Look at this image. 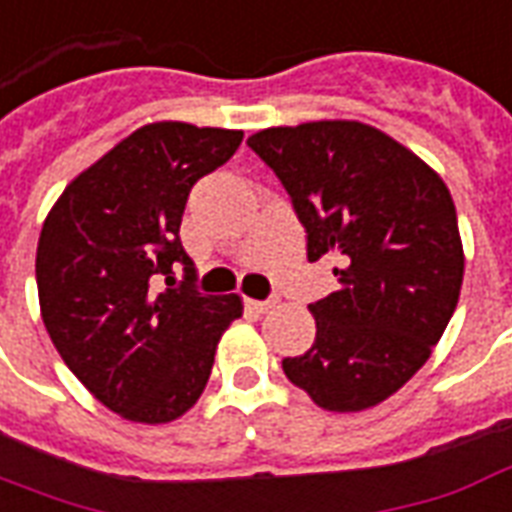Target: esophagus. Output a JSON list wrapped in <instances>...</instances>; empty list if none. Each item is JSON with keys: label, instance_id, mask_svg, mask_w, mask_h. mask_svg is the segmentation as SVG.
<instances>
[{"label": "esophagus", "instance_id": "34e87169", "mask_svg": "<svg viewBox=\"0 0 512 512\" xmlns=\"http://www.w3.org/2000/svg\"><path fill=\"white\" fill-rule=\"evenodd\" d=\"M246 304L252 306V309H255L257 314H266V312H271V309H274V306H276V298H268V301H246Z\"/></svg>", "mask_w": 512, "mask_h": 512}]
</instances>
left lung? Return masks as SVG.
Returning a JSON list of instances; mask_svg holds the SVG:
<instances>
[{
    "instance_id": "8db88e82",
    "label": "left lung",
    "mask_w": 512,
    "mask_h": 512,
    "mask_svg": "<svg viewBox=\"0 0 512 512\" xmlns=\"http://www.w3.org/2000/svg\"><path fill=\"white\" fill-rule=\"evenodd\" d=\"M282 181L306 230V257L339 255V290L309 304L317 323L287 380L331 412L399 391L456 312L464 249L445 181L361 121L268 127L246 140Z\"/></svg>"
}]
</instances>
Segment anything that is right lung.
I'll return each mask as SVG.
<instances>
[{"label": "right lung", "mask_w": 512, "mask_h": 512, "mask_svg": "<svg viewBox=\"0 0 512 512\" xmlns=\"http://www.w3.org/2000/svg\"><path fill=\"white\" fill-rule=\"evenodd\" d=\"M241 138L184 121L146 124L70 181L45 217L34 263L45 331L121 418H181L206 388L219 336L241 317L238 295L195 287L179 238L189 189ZM173 265L185 266L181 283Z\"/></svg>", "instance_id": "add662e5"}]
</instances>
